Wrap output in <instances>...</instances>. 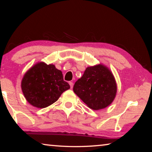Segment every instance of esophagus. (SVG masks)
I'll use <instances>...</instances> for the list:
<instances>
[{"instance_id": "1", "label": "esophagus", "mask_w": 152, "mask_h": 152, "mask_svg": "<svg viewBox=\"0 0 152 152\" xmlns=\"http://www.w3.org/2000/svg\"><path fill=\"white\" fill-rule=\"evenodd\" d=\"M69 84H70V87H71V88H72L73 85H74L73 82H69Z\"/></svg>"}]
</instances>
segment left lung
<instances>
[{
  "instance_id": "8db88e82",
  "label": "left lung",
  "mask_w": 152,
  "mask_h": 152,
  "mask_svg": "<svg viewBox=\"0 0 152 152\" xmlns=\"http://www.w3.org/2000/svg\"><path fill=\"white\" fill-rule=\"evenodd\" d=\"M73 91L89 108L100 110L112 103L117 88L111 71L100 64L86 68L74 84Z\"/></svg>"
}]
</instances>
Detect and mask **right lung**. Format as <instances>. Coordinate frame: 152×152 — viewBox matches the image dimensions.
I'll list each match as a JSON object with an SVG mask.
<instances>
[{
	"mask_svg": "<svg viewBox=\"0 0 152 152\" xmlns=\"http://www.w3.org/2000/svg\"><path fill=\"white\" fill-rule=\"evenodd\" d=\"M70 88L64 80L61 71L53 64L38 62L25 74L21 89L27 102L33 107L45 108L54 103Z\"/></svg>",
	"mask_w": 152,
	"mask_h": 152,
	"instance_id": "right-lung-1",
	"label": "right lung"
}]
</instances>
